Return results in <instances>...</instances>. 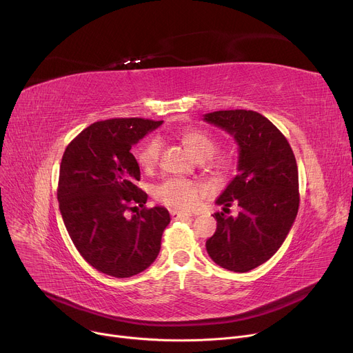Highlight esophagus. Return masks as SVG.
I'll list each match as a JSON object with an SVG mask.
<instances>
[{
	"label": "esophagus",
	"mask_w": 353,
	"mask_h": 353,
	"mask_svg": "<svg viewBox=\"0 0 353 353\" xmlns=\"http://www.w3.org/2000/svg\"><path fill=\"white\" fill-rule=\"evenodd\" d=\"M170 216L173 220H179L181 217H189L193 216L190 212H179V210H170Z\"/></svg>",
	"instance_id": "34e87169"
}]
</instances>
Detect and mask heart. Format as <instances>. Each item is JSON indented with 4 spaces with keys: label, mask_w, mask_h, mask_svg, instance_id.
<instances>
[{
    "label": "heart",
    "mask_w": 353,
    "mask_h": 353,
    "mask_svg": "<svg viewBox=\"0 0 353 353\" xmlns=\"http://www.w3.org/2000/svg\"><path fill=\"white\" fill-rule=\"evenodd\" d=\"M181 139L188 145L189 152L200 161L212 157L217 150L216 140L201 130L189 128L181 132ZM161 152V140L152 137L147 140L137 154V161L144 170H152L157 164ZM230 159L226 156L217 157L210 161L209 169L216 173H223L229 169ZM201 188L196 181L183 177H170L160 183L154 190L156 199L163 205L173 209H192L201 196Z\"/></svg>",
    "instance_id": "b5f03b06"
}]
</instances>
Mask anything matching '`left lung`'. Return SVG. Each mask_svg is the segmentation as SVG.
I'll list each match as a JSON object with an SVG mask.
<instances>
[{
	"label": "left lung",
	"instance_id": "8db88e82",
	"mask_svg": "<svg viewBox=\"0 0 353 353\" xmlns=\"http://www.w3.org/2000/svg\"><path fill=\"white\" fill-rule=\"evenodd\" d=\"M205 121L223 128L239 145L237 174L216 200L217 228L208 239L212 261L232 272L261 266L279 250L299 209V176L292 147L272 121L252 110H221ZM236 202L237 216H228Z\"/></svg>",
	"mask_w": 353,
	"mask_h": 353
}]
</instances>
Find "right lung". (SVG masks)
<instances>
[{
  "label": "right lung",
  "mask_w": 353,
  "mask_h": 353,
  "mask_svg": "<svg viewBox=\"0 0 353 353\" xmlns=\"http://www.w3.org/2000/svg\"><path fill=\"white\" fill-rule=\"evenodd\" d=\"M163 121L111 119L84 128L60 164L59 205L65 229L84 261L114 277L134 276L160 252L170 214L145 208L132 147ZM127 211H133L132 218Z\"/></svg>",
  "instance_id": "add662e5"
}]
</instances>
